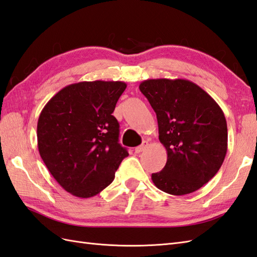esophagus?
I'll return each mask as SVG.
<instances>
[{"label":"esophagus","instance_id":"1","mask_svg":"<svg viewBox=\"0 0 257 257\" xmlns=\"http://www.w3.org/2000/svg\"><path fill=\"white\" fill-rule=\"evenodd\" d=\"M148 146H149V143H148V141H143L142 142V145L141 146H139V147H137L136 149H135V152L136 153H141L142 151H145L146 149L148 148Z\"/></svg>","mask_w":257,"mask_h":257}]
</instances>
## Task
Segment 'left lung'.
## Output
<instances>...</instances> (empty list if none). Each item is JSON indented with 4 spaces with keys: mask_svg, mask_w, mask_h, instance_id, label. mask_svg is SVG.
Instances as JSON below:
<instances>
[{
    "mask_svg": "<svg viewBox=\"0 0 257 257\" xmlns=\"http://www.w3.org/2000/svg\"><path fill=\"white\" fill-rule=\"evenodd\" d=\"M141 93L156 111L159 140L168 152L163 170L152 174L156 186L171 195H186L217 174L228 149L222 109L200 86L184 79H151Z\"/></svg>",
    "mask_w": 257,
    "mask_h": 257,
    "instance_id": "left-lung-1",
    "label": "left lung"
}]
</instances>
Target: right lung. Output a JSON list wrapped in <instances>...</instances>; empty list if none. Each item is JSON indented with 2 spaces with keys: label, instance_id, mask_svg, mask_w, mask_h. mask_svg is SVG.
I'll return each instance as SVG.
<instances>
[{
  "label": "right lung",
  "instance_id": "add662e5",
  "mask_svg": "<svg viewBox=\"0 0 257 257\" xmlns=\"http://www.w3.org/2000/svg\"><path fill=\"white\" fill-rule=\"evenodd\" d=\"M127 84L79 82L60 89L41 110L37 123L41 159L60 186L80 198L100 193L128 157L118 143L111 114Z\"/></svg>",
  "mask_w": 257,
  "mask_h": 257
}]
</instances>
